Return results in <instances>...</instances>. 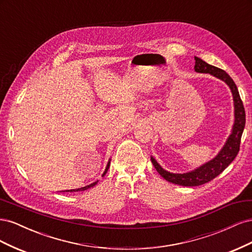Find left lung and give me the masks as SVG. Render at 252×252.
<instances>
[{
  "mask_svg": "<svg viewBox=\"0 0 252 252\" xmlns=\"http://www.w3.org/2000/svg\"><path fill=\"white\" fill-rule=\"evenodd\" d=\"M195 65L194 70L199 73H209L210 75L219 80L225 82L228 87L230 88V91L233 97V106H234V123L231 129V133L228 136L224 146L219 151V154L207 163L201 165L197 168L188 171L185 173H172L165 170L163 167L159 165L154 157H151V162L154 164L157 171L161 174V177L166 181H168L172 184H177L180 186H200L208 183L213 180L218 175L223 172L228 165H229L234 158L238 155L240 150L241 138L245 128V109H244L243 102L239 94L238 87H236L233 80L229 77L226 71L220 69L218 67L209 65L203 61L202 59L194 57Z\"/></svg>",
  "mask_w": 252,
  "mask_h": 252,
  "instance_id": "left-lung-1",
  "label": "left lung"
}]
</instances>
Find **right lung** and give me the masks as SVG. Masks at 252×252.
Masks as SVG:
<instances>
[{
  "mask_svg": "<svg viewBox=\"0 0 252 252\" xmlns=\"http://www.w3.org/2000/svg\"><path fill=\"white\" fill-rule=\"evenodd\" d=\"M110 161H111V159L109 158V161H108V163H107V166H106L105 171L103 172L102 177H104V175H105L106 173H107V171H108V169H109V166H110ZM97 182H98V181H95L94 183H91V184H89V185H87V186L81 187V188H77V189H70V190H64V192H65V191H66V192H77V191H84V190H87V189H89V188H91V187L95 186Z\"/></svg>",
  "mask_w": 252,
  "mask_h": 252,
  "instance_id": "add662e5",
  "label": "right lung"
}]
</instances>
